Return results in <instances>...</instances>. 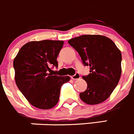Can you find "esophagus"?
<instances>
[{"label": "esophagus", "mask_w": 134, "mask_h": 134, "mask_svg": "<svg viewBox=\"0 0 134 134\" xmlns=\"http://www.w3.org/2000/svg\"><path fill=\"white\" fill-rule=\"evenodd\" d=\"M71 78H72V80H78L79 79V78H80V74L79 73H76L74 75L72 76H71Z\"/></svg>", "instance_id": "esophagus-1"}]
</instances>
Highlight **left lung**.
Listing matches in <instances>:
<instances>
[{"mask_svg": "<svg viewBox=\"0 0 134 134\" xmlns=\"http://www.w3.org/2000/svg\"><path fill=\"white\" fill-rule=\"evenodd\" d=\"M69 44L78 52L90 74L82 78L87 82L81 100L90 105L102 103L109 98L121 76V54L115 43L101 35H82L70 39Z\"/></svg>", "mask_w": 134, "mask_h": 134, "instance_id": "8db88e82", "label": "left lung"}]
</instances>
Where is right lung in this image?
<instances>
[{"label":"right lung","mask_w":134,"mask_h":134,"mask_svg":"<svg viewBox=\"0 0 134 134\" xmlns=\"http://www.w3.org/2000/svg\"><path fill=\"white\" fill-rule=\"evenodd\" d=\"M62 40H44L26 43L20 49L13 62L17 87L34 107L43 110L58 102L62 84L68 76L53 75L51 68H58L57 57Z\"/></svg>","instance_id":"add662e5"}]
</instances>
